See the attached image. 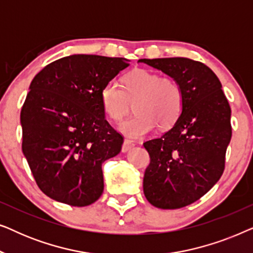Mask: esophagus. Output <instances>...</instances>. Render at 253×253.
Returning a JSON list of instances; mask_svg holds the SVG:
<instances>
[{"label":"esophagus","instance_id":"34e87169","mask_svg":"<svg viewBox=\"0 0 253 253\" xmlns=\"http://www.w3.org/2000/svg\"><path fill=\"white\" fill-rule=\"evenodd\" d=\"M133 146H134V141L130 140V139H126V140H124V143H123L122 151L123 152H127V151H130Z\"/></svg>","mask_w":253,"mask_h":253}]
</instances>
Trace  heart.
<instances>
[{
  "mask_svg": "<svg viewBox=\"0 0 253 253\" xmlns=\"http://www.w3.org/2000/svg\"><path fill=\"white\" fill-rule=\"evenodd\" d=\"M100 102L106 115L115 122L129 113L133 103L137 114L121 124L120 130L139 137L153 130L155 124L160 129L174 126L184 107V93L176 79L139 69L124 76L122 88L115 83L103 86Z\"/></svg>",
  "mask_w": 253,
  "mask_h": 253,
  "instance_id": "heart-1",
  "label": "heart"
}]
</instances>
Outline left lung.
<instances>
[{
	"instance_id": "obj_1",
	"label": "left lung",
	"mask_w": 253,
	"mask_h": 253,
	"mask_svg": "<svg viewBox=\"0 0 253 253\" xmlns=\"http://www.w3.org/2000/svg\"><path fill=\"white\" fill-rule=\"evenodd\" d=\"M139 62L176 79L184 93L177 122L144 143L151 159L143 181L145 197L158 209H181L202 198L222 176L231 109L219 78L202 62L185 57Z\"/></svg>"
}]
</instances>
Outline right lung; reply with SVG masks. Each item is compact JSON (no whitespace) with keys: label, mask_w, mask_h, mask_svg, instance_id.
Segmentation results:
<instances>
[{"label":"right lung","mask_w":253,"mask_h":253,"mask_svg":"<svg viewBox=\"0 0 253 253\" xmlns=\"http://www.w3.org/2000/svg\"><path fill=\"white\" fill-rule=\"evenodd\" d=\"M126 67V58L77 54L33 78L20 112L22 150L49 198L83 207L102 195V164L120 153L123 137L105 119L100 91Z\"/></svg>","instance_id":"right-lung-1"}]
</instances>
